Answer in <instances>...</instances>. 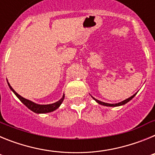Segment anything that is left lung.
Instances as JSON below:
<instances>
[{
  "label": "left lung",
  "instance_id": "obj_1",
  "mask_svg": "<svg viewBox=\"0 0 155 155\" xmlns=\"http://www.w3.org/2000/svg\"><path fill=\"white\" fill-rule=\"evenodd\" d=\"M136 94H137V93H135V94H134V95H132V96H131V97H130V98H127V99L124 100V101H122V102H119V103H115V104H109V103H105V102H101V101H99V100L96 99V98H94V97H92V96H91H91L92 97V98H93V99H94V101H95V102H97V103H98V104H99V105H104V106H109V107H116V106H120V105H125L126 103H127V102H130V100L132 99V98H134V97L135 96V95H136Z\"/></svg>",
  "mask_w": 155,
  "mask_h": 155
}]
</instances>
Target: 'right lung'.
<instances>
[{"instance_id": "add662e5", "label": "right lung", "mask_w": 155, "mask_h": 155, "mask_svg": "<svg viewBox=\"0 0 155 155\" xmlns=\"http://www.w3.org/2000/svg\"><path fill=\"white\" fill-rule=\"evenodd\" d=\"M8 86H9V87H10V89L14 92V94H15L16 96L18 97V99L20 100V101H21V102H22V103L24 104L26 107H28L30 110H31L32 112H34V113H38V114H39V113H51V112L55 111L56 109H57L60 106H61V105L62 104L63 101H64V94L62 98L59 100V101H57V102H54V103L47 104V105H40V104L35 103V102H31V101H30V100L23 98L22 96H21L20 94H18V93L16 92L13 88H12V87L10 85V84L8 83Z\"/></svg>"}]
</instances>
